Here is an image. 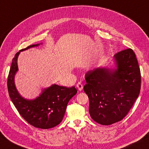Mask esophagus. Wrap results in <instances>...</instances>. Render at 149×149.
Wrapping results in <instances>:
<instances>
[{
  "label": "esophagus",
  "mask_w": 149,
  "mask_h": 149,
  "mask_svg": "<svg viewBox=\"0 0 149 149\" xmlns=\"http://www.w3.org/2000/svg\"><path fill=\"white\" fill-rule=\"evenodd\" d=\"M77 88H78V90L80 91H81L82 89H83V86H82L81 82H78L77 84Z\"/></svg>",
  "instance_id": "esophagus-1"
}]
</instances>
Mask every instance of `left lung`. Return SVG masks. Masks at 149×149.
<instances>
[{"mask_svg":"<svg viewBox=\"0 0 149 149\" xmlns=\"http://www.w3.org/2000/svg\"><path fill=\"white\" fill-rule=\"evenodd\" d=\"M114 58L116 69L97 68L85 74L84 91L89 99V113L95 122L102 125L123 119L141 91V70L134 51L123 50Z\"/></svg>","mask_w":149,"mask_h":149,"instance_id":"1","label":"left lung"}]
</instances>
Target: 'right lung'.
I'll list each match as a JSON object with an SVG mask.
<instances>
[{
	"mask_svg": "<svg viewBox=\"0 0 149 149\" xmlns=\"http://www.w3.org/2000/svg\"><path fill=\"white\" fill-rule=\"evenodd\" d=\"M39 45H30L15 54L9 71L7 87L10 99L22 117L33 127L48 129L56 127L61 123L68 102L76 95L77 90L75 86L68 88L52 84L50 87L44 89L39 97L34 100L25 99L19 95L14 81L15 75L18 70V56L20 51Z\"/></svg>",
	"mask_w": 149,
	"mask_h": 149,
	"instance_id": "1",
	"label": "right lung"
}]
</instances>
